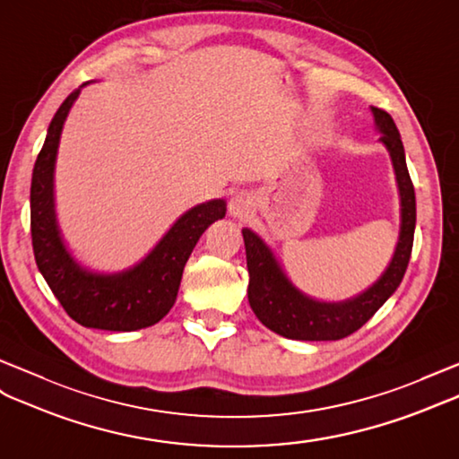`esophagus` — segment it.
Segmentation results:
<instances>
[{
	"instance_id": "34e87169",
	"label": "esophagus",
	"mask_w": 459,
	"mask_h": 459,
	"mask_svg": "<svg viewBox=\"0 0 459 459\" xmlns=\"http://www.w3.org/2000/svg\"><path fill=\"white\" fill-rule=\"evenodd\" d=\"M253 206H255V203H253V196L249 195V193H245V191H241V193H238V195H233L231 198H230V204H228V208H230V214L233 216V218H247L251 212H253Z\"/></svg>"
}]
</instances>
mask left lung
<instances>
[{
  "mask_svg": "<svg viewBox=\"0 0 459 459\" xmlns=\"http://www.w3.org/2000/svg\"><path fill=\"white\" fill-rule=\"evenodd\" d=\"M372 115L376 130L382 134L379 142L389 152L395 171L401 226L394 256L370 288L344 301H321L311 298L292 284L263 238L249 228L241 230L245 253H247L249 306L263 325L281 337L294 341H339L349 337L385 304L403 281L411 259L412 238H415V188L411 183L403 142H401L394 118L376 107H372Z\"/></svg>",
  "mask_w": 459,
  "mask_h": 459,
  "instance_id": "left-lung-1",
  "label": "left lung"
}]
</instances>
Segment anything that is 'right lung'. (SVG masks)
<instances>
[{"mask_svg": "<svg viewBox=\"0 0 459 459\" xmlns=\"http://www.w3.org/2000/svg\"><path fill=\"white\" fill-rule=\"evenodd\" d=\"M87 83L72 91L56 110L32 169V251L44 281L74 321L89 329L138 331L169 314L188 256L210 223L226 216V200L214 198L186 210L160 243L126 271L95 273L83 266L65 245L56 218L54 169L64 122Z\"/></svg>", "mask_w": 459, "mask_h": 459, "instance_id": "add662e5", "label": "right lung"}]
</instances>
